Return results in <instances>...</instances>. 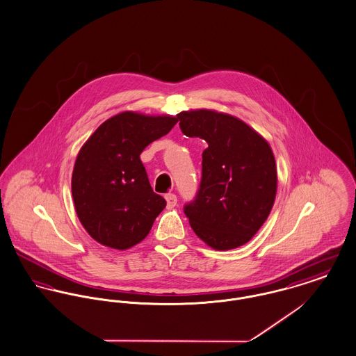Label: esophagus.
<instances>
[{"instance_id": "34e87169", "label": "esophagus", "mask_w": 356, "mask_h": 356, "mask_svg": "<svg viewBox=\"0 0 356 356\" xmlns=\"http://www.w3.org/2000/svg\"><path fill=\"white\" fill-rule=\"evenodd\" d=\"M167 208H174L177 205V195L172 194V193H168L166 194Z\"/></svg>"}]
</instances>
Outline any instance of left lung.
<instances>
[{"mask_svg":"<svg viewBox=\"0 0 356 356\" xmlns=\"http://www.w3.org/2000/svg\"><path fill=\"white\" fill-rule=\"evenodd\" d=\"M182 132L208 143L197 197L185 207L194 234L217 251L237 248L261 229L277 195V165L254 128L212 109L177 115Z\"/></svg>","mask_w":356,"mask_h":356,"instance_id":"obj_1","label":"left lung"}]
</instances>
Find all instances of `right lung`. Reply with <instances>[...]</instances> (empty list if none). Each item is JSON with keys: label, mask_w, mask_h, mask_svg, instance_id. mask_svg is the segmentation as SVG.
Listing matches in <instances>:
<instances>
[{"label": "right lung", "mask_w": 356, "mask_h": 356, "mask_svg": "<svg viewBox=\"0 0 356 356\" xmlns=\"http://www.w3.org/2000/svg\"><path fill=\"white\" fill-rule=\"evenodd\" d=\"M175 116L125 111L104 121L81 147L72 170L76 216L99 244L128 250L149 234L166 201L154 193L143 149L167 135Z\"/></svg>", "instance_id": "obj_1"}]
</instances>
